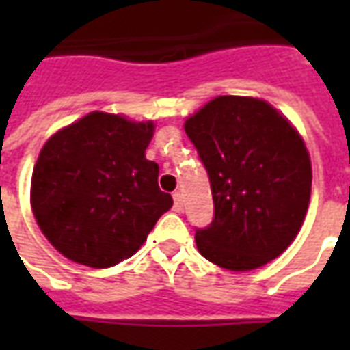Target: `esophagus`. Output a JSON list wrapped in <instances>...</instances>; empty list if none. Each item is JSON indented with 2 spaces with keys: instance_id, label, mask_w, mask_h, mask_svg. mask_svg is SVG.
Returning <instances> with one entry per match:
<instances>
[{
  "instance_id": "obj_1",
  "label": "esophagus",
  "mask_w": 350,
  "mask_h": 350,
  "mask_svg": "<svg viewBox=\"0 0 350 350\" xmlns=\"http://www.w3.org/2000/svg\"><path fill=\"white\" fill-rule=\"evenodd\" d=\"M172 198H174V212H182L183 210L182 193H180V191H176L174 195H172Z\"/></svg>"
}]
</instances>
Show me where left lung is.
Returning a JSON list of instances; mask_svg holds the SVG:
<instances>
[{"instance_id":"obj_1","label":"left lung","mask_w":350,"mask_h":350,"mask_svg":"<svg viewBox=\"0 0 350 350\" xmlns=\"http://www.w3.org/2000/svg\"><path fill=\"white\" fill-rule=\"evenodd\" d=\"M204 165L213 221L195 242L232 271L264 266L293 243L311 197V161L285 116L262 99L221 95L185 122Z\"/></svg>"}]
</instances>
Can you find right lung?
I'll list each match as a JSON object with an SVG mask.
<instances>
[{"mask_svg":"<svg viewBox=\"0 0 350 350\" xmlns=\"http://www.w3.org/2000/svg\"><path fill=\"white\" fill-rule=\"evenodd\" d=\"M152 122L90 112L42 146L31 176V210L72 262L108 268L135 255L172 197L146 159Z\"/></svg>","mask_w":350,"mask_h":350,"instance_id":"1","label":"right lung"}]
</instances>
